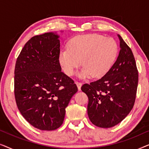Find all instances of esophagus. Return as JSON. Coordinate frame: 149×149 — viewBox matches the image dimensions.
Here are the masks:
<instances>
[{
	"mask_svg": "<svg viewBox=\"0 0 149 149\" xmlns=\"http://www.w3.org/2000/svg\"><path fill=\"white\" fill-rule=\"evenodd\" d=\"M75 83H76V85H77V87H78L79 90H81V86H82V83H80V82H78V81H76V82H75Z\"/></svg>",
	"mask_w": 149,
	"mask_h": 149,
	"instance_id": "1",
	"label": "esophagus"
}]
</instances>
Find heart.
I'll return each instance as SVG.
<instances>
[{
  "instance_id": "b5f03b06",
  "label": "heart",
  "mask_w": 149,
  "mask_h": 149,
  "mask_svg": "<svg viewBox=\"0 0 149 149\" xmlns=\"http://www.w3.org/2000/svg\"><path fill=\"white\" fill-rule=\"evenodd\" d=\"M119 47L113 38L98 34L76 36L67 43V49L62 50L58 61L64 73L72 76L82 62L83 68L78 73L80 78H101L115 64Z\"/></svg>"
}]
</instances>
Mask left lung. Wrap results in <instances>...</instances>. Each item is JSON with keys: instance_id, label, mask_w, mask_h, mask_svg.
<instances>
[{"instance_id": "1", "label": "left lung", "mask_w": 149, "mask_h": 149, "mask_svg": "<svg viewBox=\"0 0 149 149\" xmlns=\"http://www.w3.org/2000/svg\"><path fill=\"white\" fill-rule=\"evenodd\" d=\"M117 60L107 74L81 90L88 97L87 114L91 123L109 128L123 121L135 102L138 72L133 53L121 36Z\"/></svg>"}]
</instances>
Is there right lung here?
Masks as SVG:
<instances>
[{"label":"right lung","instance_id":"add662e5","mask_svg":"<svg viewBox=\"0 0 149 149\" xmlns=\"http://www.w3.org/2000/svg\"><path fill=\"white\" fill-rule=\"evenodd\" d=\"M60 36L47 32L25 44L16 61L14 93L22 116L40 130L51 131L64 121L66 108L78 91L62 72L58 61Z\"/></svg>","mask_w":149,"mask_h":149}]
</instances>
